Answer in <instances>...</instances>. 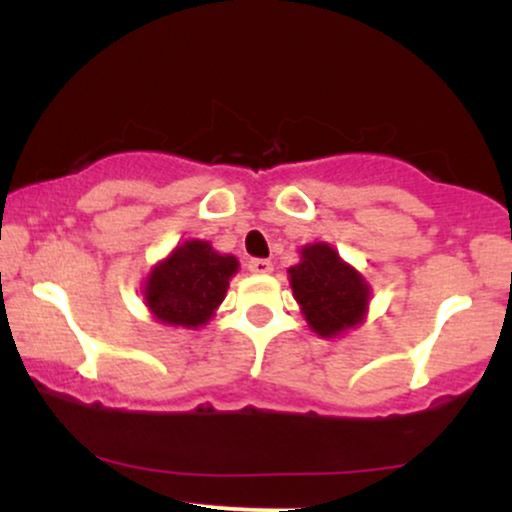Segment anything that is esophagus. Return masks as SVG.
Wrapping results in <instances>:
<instances>
[{"mask_svg": "<svg viewBox=\"0 0 512 512\" xmlns=\"http://www.w3.org/2000/svg\"><path fill=\"white\" fill-rule=\"evenodd\" d=\"M248 269L255 274H269L272 272V262L264 260V257H255V260L248 262Z\"/></svg>", "mask_w": 512, "mask_h": 512, "instance_id": "obj_1", "label": "esophagus"}]
</instances>
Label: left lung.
Listing matches in <instances>:
<instances>
[{
  "instance_id": "obj_1",
  "label": "left lung",
  "mask_w": 512,
  "mask_h": 512,
  "mask_svg": "<svg viewBox=\"0 0 512 512\" xmlns=\"http://www.w3.org/2000/svg\"><path fill=\"white\" fill-rule=\"evenodd\" d=\"M301 264L289 269L291 289L305 320L320 337L349 330L361 322L368 305V284L330 245L303 248Z\"/></svg>"
}]
</instances>
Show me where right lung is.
Returning <instances> with one entry per match:
<instances>
[{"mask_svg":"<svg viewBox=\"0 0 512 512\" xmlns=\"http://www.w3.org/2000/svg\"><path fill=\"white\" fill-rule=\"evenodd\" d=\"M236 272L233 255H219L207 240H187L146 279V305L166 325L199 327L219 308Z\"/></svg>","mask_w":512,"mask_h":512,"instance_id":"add662e5","label":"right lung"}]
</instances>
